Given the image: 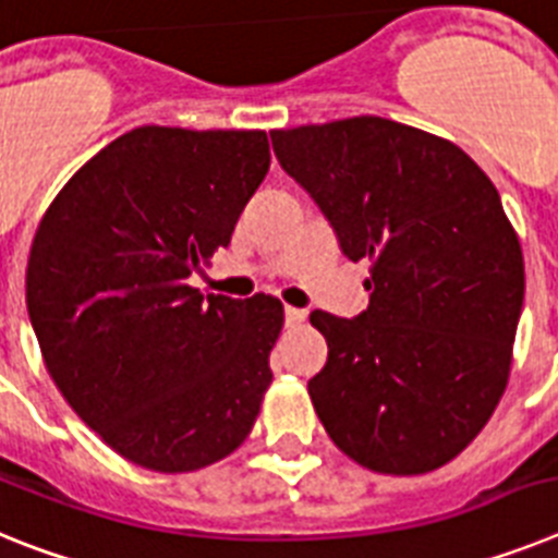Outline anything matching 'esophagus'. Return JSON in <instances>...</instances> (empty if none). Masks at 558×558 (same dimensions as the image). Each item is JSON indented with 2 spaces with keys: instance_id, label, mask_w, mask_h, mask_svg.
Masks as SVG:
<instances>
[{
  "instance_id": "1",
  "label": "esophagus",
  "mask_w": 558,
  "mask_h": 558,
  "mask_svg": "<svg viewBox=\"0 0 558 558\" xmlns=\"http://www.w3.org/2000/svg\"><path fill=\"white\" fill-rule=\"evenodd\" d=\"M306 319V312L303 308H294V306H286V326H300Z\"/></svg>"
}]
</instances>
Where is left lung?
<instances>
[{
    "label": "left lung",
    "instance_id": "1",
    "mask_svg": "<svg viewBox=\"0 0 558 558\" xmlns=\"http://www.w3.org/2000/svg\"><path fill=\"white\" fill-rule=\"evenodd\" d=\"M351 260L371 264L356 319L312 312L328 342L308 396L339 452L424 474L477 438L511 376L525 264L500 193L466 151L387 118L275 129Z\"/></svg>",
    "mask_w": 558,
    "mask_h": 558
}]
</instances>
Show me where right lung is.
<instances>
[{"instance_id":"right-lung-1","label":"right lung","mask_w":558,"mask_h":558,"mask_svg":"<svg viewBox=\"0 0 558 558\" xmlns=\"http://www.w3.org/2000/svg\"><path fill=\"white\" fill-rule=\"evenodd\" d=\"M266 132L140 125L72 173L38 225L27 312L66 404L120 458L185 474L232 454L272 385V294L187 283L269 171Z\"/></svg>"}]
</instances>
